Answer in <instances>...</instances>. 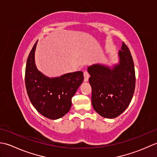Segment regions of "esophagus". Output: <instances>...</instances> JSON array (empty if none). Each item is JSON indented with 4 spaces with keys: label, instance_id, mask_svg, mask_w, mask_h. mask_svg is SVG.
Masks as SVG:
<instances>
[{
    "label": "esophagus",
    "instance_id": "34e87169",
    "mask_svg": "<svg viewBox=\"0 0 157 157\" xmlns=\"http://www.w3.org/2000/svg\"><path fill=\"white\" fill-rule=\"evenodd\" d=\"M84 82H88V79L90 78V75L89 73L87 71H85L84 72Z\"/></svg>",
    "mask_w": 157,
    "mask_h": 157
}]
</instances>
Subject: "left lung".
<instances>
[{"label": "left lung", "instance_id": "left-lung-1", "mask_svg": "<svg viewBox=\"0 0 157 157\" xmlns=\"http://www.w3.org/2000/svg\"><path fill=\"white\" fill-rule=\"evenodd\" d=\"M118 56L119 63L111 67L102 64H94L88 67L92 106L105 118L113 119L121 115L128 108L134 93V61L124 42Z\"/></svg>", "mask_w": 157, "mask_h": 157}]
</instances>
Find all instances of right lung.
Listing matches in <instances>:
<instances>
[{
	"mask_svg": "<svg viewBox=\"0 0 157 157\" xmlns=\"http://www.w3.org/2000/svg\"><path fill=\"white\" fill-rule=\"evenodd\" d=\"M38 41L29 52L25 67V82L32 104L45 117L55 120L69 112L71 98L84 81L82 71L48 78L37 69L35 51Z\"/></svg>",
	"mask_w": 157,
	"mask_h": 157,
	"instance_id": "add662e5",
	"label": "right lung"
}]
</instances>
